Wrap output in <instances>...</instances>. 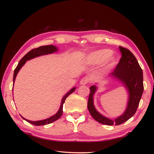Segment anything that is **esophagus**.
Returning <instances> with one entry per match:
<instances>
[{
	"mask_svg": "<svg viewBox=\"0 0 154 154\" xmlns=\"http://www.w3.org/2000/svg\"><path fill=\"white\" fill-rule=\"evenodd\" d=\"M89 82V77H84V78H83L81 80V81H80V84L81 85H87L88 83Z\"/></svg>",
	"mask_w": 154,
	"mask_h": 154,
	"instance_id": "obj_1",
	"label": "esophagus"
}]
</instances>
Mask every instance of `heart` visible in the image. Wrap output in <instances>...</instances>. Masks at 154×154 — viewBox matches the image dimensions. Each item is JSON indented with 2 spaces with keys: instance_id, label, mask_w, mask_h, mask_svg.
I'll use <instances>...</instances> for the list:
<instances>
[{
  "instance_id": "heart-1",
  "label": "heart",
  "mask_w": 154,
  "mask_h": 154,
  "mask_svg": "<svg viewBox=\"0 0 154 154\" xmlns=\"http://www.w3.org/2000/svg\"><path fill=\"white\" fill-rule=\"evenodd\" d=\"M88 60L92 64H99L104 61L105 68L110 69L115 65L117 57L111 54L110 50H100L91 54Z\"/></svg>"
}]
</instances>
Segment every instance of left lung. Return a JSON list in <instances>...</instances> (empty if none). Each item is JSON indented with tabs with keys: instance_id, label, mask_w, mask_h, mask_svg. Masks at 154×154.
Listing matches in <instances>:
<instances>
[{
	"instance_id": "left-lung-1",
	"label": "left lung",
	"mask_w": 154,
	"mask_h": 154,
	"mask_svg": "<svg viewBox=\"0 0 154 154\" xmlns=\"http://www.w3.org/2000/svg\"><path fill=\"white\" fill-rule=\"evenodd\" d=\"M122 54L119 63L110 76L116 78L123 83L129 94L126 109L122 115L114 120L103 116L96 110L93 104V95L97 91L96 85L90 87L87 108L91 116L98 122L108 126L120 125L129 120L136 113L143 91V71L134 55L129 50L119 47Z\"/></svg>"
}]
</instances>
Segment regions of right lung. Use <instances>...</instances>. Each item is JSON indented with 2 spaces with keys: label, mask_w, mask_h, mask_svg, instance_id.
Returning a JSON list of instances; mask_svg holds the SVG:
<instances>
[{
  "label": "right lung",
  "mask_w": 154,
  "mask_h": 154,
  "mask_svg": "<svg viewBox=\"0 0 154 154\" xmlns=\"http://www.w3.org/2000/svg\"><path fill=\"white\" fill-rule=\"evenodd\" d=\"M57 50H58L56 47L54 46V45H44V46H40L39 48H34V49H33V50H32L31 51L28 52V53L21 59L20 61H19L17 67H16L14 69V77H13V83H14L16 77V75H17L18 71H20V69L23 65L25 64L26 61L30 60H31V59H33L34 57L40 56V55L52 54L55 51H57ZM75 89H76V88L73 87V89H71L68 93H67L65 94L63 98H62L61 103V106H60V109H59L58 112L55 114H54V116L48 118V119H45L43 120H38V121H31V120H28L27 119H24V118H23L22 116V118L24 120H25L26 121H27L28 122L32 124H34V125H35V126L46 125V124L55 122V121H56L57 120L60 119V118L62 114H63V104L65 103V99H67V97L69 95V94H71L72 93L74 92Z\"/></svg>",
  "instance_id": "right-lung-1"
}]
</instances>
